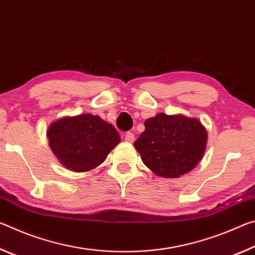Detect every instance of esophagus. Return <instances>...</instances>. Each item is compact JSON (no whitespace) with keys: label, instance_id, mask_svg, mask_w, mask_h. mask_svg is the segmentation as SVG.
Instances as JSON below:
<instances>
[{"label":"esophagus","instance_id":"obj_1","mask_svg":"<svg viewBox=\"0 0 255 255\" xmlns=\"http://www.w3.org/2000/svg\"><path fill=\"white\" fill-rule=\"evenodd\" d=\"M125 140H126L127 143H133V140H135V135L130 131L126 132L125 133Z\"/></svg>","mask_w":255,"mask_h":255}]
</instances>
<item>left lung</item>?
Returning <instances> with one entry per match:
<instances>
[{"mask_svg":"<svg viewBox=\"0 0 255 255\" xmlns=\"http://www.w3.org/2000/svg\"><path fill=\"white\" fill-rule=\"evenodd\" d=\"M133 143L141 161L161 178L175 179L195 169L205 155L208 133L197 118L159 112L144 123Z\"/></svg>","mask_w":255,"mask_h":255,"instance_id":"left-lung-1","label":"left lung"}]
</instances>
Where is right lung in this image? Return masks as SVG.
Listing matches in <instances>:
<instances>
[{
    "label": "right lung",
    "mask_w": 255,
    "mask_h": 255,
    "mask_svg": "<svg viewBox=\"0 0 255 255\" xmlns=\"http://www.w3.org/2000/svg\"><path fill=\"white\" fill-rule=\"evenodd\" d=\"M47 138L58 162L79 173L96 169L120 143L116 128L91 114L57 119L49 125Z\"/></svg>",
    "instance_id": "add662e5"
}]
</instances>
